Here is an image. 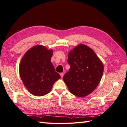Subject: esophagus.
I'll use <instances>...</instances> for the list:
<instances>
[{"mask_svg": "<svg viewBox=\"0 0 127 127\" xmlns=\"http://www.w3.org/2000/svg\"><path fill=\"white\" fill-rule=\"evenodd\" d=\"M60 76H61V78H63V76H64V72H61V73H60Z\"/></svg>", "mask_w": 127, "mask_h": 127, "instance_id": "obj_1", "label": "esophagus"}]
</instances>
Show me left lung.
I'll use <instances>...</instances> for the list:
<instances>
[{
  "label": "left lung",
  "instance_id": "left-lung-1",
  "mask_svg": "<svg viewBox=\"0 0 127 127\" xmlns=\"http://www.w3.org/2000/svg\"><path fill=\"white\" fill-rule=\"evenodd\" d=\"M69 71L63 80L71 93L85 97L93 92L101 81L104 70L101 60L88 46L80 44L68 53Z\"/></svg>",
  "mask_w": 127,
  "mask_h": 127
}]
</instances>
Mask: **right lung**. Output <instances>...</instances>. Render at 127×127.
Returning <instances> with one entry per match:
<instances>
[{"label":"right lung","mask_w":127,"mask_h":127,"mask_svg":"<svg viewBox=\"0 0 127 127\" xmlns=\"http://www.w3.org/2000/svg\"><path fill=\"white\" fill-rule=\"evenodd\" d=\"M53 50L37 45L29 49L21 61L19 72L25 87L33 95L41 96L51 91L60 78L51 62Z\"/></svg>","instance_id":"obj_1"}]
</instances>
